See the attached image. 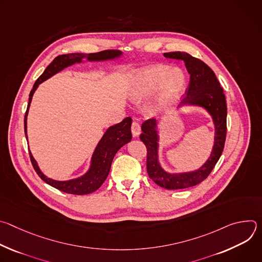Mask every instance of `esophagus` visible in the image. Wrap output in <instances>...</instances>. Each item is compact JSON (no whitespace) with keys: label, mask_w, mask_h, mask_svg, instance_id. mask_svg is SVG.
I'll list each match as a JSON object with an SVG mask.
<instances>
[{"label":"esophagus","mask_w":262,"mask_h":262,"mask_svg":"<svg viewBox=\"0 0 262 262\" xmlns=\"http://www.w3.org/2000/svg\"><path fill=\"white\" fill-rule=\"evenodd\" d=\"M132 133L134 137H138L141 133V127H140V123L138 121H133L132 123Z\"/></svg>","instance_id":"34e87169"}]
</instances>
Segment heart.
<instances>
[{
  "label": "heart",
  "mask_w": 262,
  "mask_h": 262,
  "mask_svg": "<svg viewBox=\"0 0 262 262\" xmlns=\"http://www.w3.org/2000/svg\"><path fill=\"white\" fill-rule=\"evenodd\" d=\"M184 87L185 77L180 69H172L165 64H155L133 73L128 92L133 99L140 101L151 96L159 89L155 108L166 110L176 103Z\"/></svg>",
  "instance_id": "obj_1"
}]
</instances>
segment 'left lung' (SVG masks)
<instances>
[{
	"label": "left lung",
	"instance_id": "1",
	"mask_svg": "<svg viewBox=\"0 0 262 262\" xmlns=\"http://www.w3.org/2000/svg\"><path fill=\"white\" fill-rule=\"evenodd\" d=\"M169 59L181 60L184 62L190 73V83L185 90L182 103L197 104L205 107L212 116L215 125V137L212 152L208 161L197 171L172 175L165 172L158 161V140L157 121L148 119L142 124L141 141L147 148V173L158 185L167 190H179L194 186L210 174L217 163L224 149L227 134V104L223 88L212 69L202 60L184 52L165 53Z\"/></svg>",
	"mask_w": 262,
	"mask_h": 262
}]
</instances>
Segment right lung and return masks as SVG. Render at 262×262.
Returning <instances> with one entry per match:
<instances>
[{
    "label": "right lung",
    "instance_id": "1",
    "mask_svg": "<svg viewBox=\"0 0 262 262\" xmlns=\"http://www.w3.org/2000/svg\"><path fill=\"white\" fill-rule=\"evenodd\" d=\"M121 55L120 51L117 50H106L98 53L93 54H82V53H74V54H66V55H60L56 57L53 62L47 67L45 72L41 76L36 80L33 89L30 92L29 95V103L26 111L25 115V134L27 137V115L28 110L32 100V96L35 92V90L38 87L40 83L48 80L55 73L59 72L60 70L64 69L65 67L76 63L81 62L82 59L87 58L89 61H100V60H107L113 59L116 57H119ZM130 125H132V118L126 117L123 119L120 123L111 126L101 140L99 141L95 151L92 157V163L90 170L82 177L78 179H72L68 181H57L53 180L51 178H48L45 176L41 171L39 170L38 166H37L36 161L34 160L33 156L30 154L31 163L33 165L34 170L38 176L46 181L48 184L54 186L57 190L62 191L67 194L72 195H87L90 193L95 192L97 189L100 188V185L104 182L105 178L108 175L112 161H113L116 152L119 149L128 143L132 140V132H130Z\"/></svg>",
    "mask_w": 262,
    "mask_h": 262
}]
</instances>
